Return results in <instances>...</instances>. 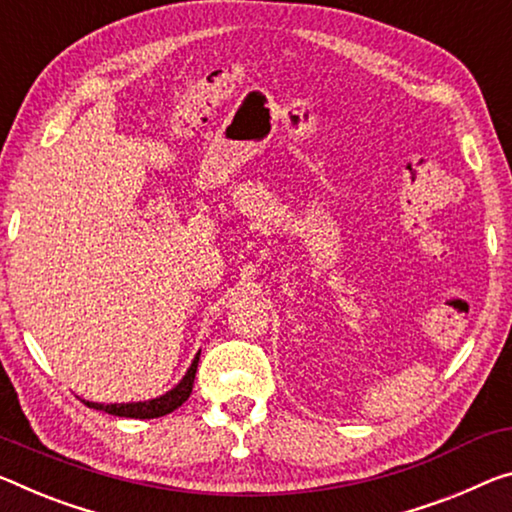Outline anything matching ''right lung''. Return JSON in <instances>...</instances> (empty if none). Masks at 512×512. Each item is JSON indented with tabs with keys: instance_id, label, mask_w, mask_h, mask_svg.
I'll list each match as a JSON object with an SVG mask.
<instances>
[{
	"instance_id": "right-lung-1",
	"label": "right lung",
	"mask_w": 512,
	"mask_h": 512,
	"mask_svg": "<svg viewBox=\"0 0 512 512\" xmlns=\"http://www.w3.org/2000/svg\"><path fill=\"white\" fill-rule=\"evenodd\" d=\"M198 360H200V353L196 355V360H193L191 369L186 371V376L180 380V385L170 389V392H166L164 396H159V399L143 401V403H111V405L91 403V401H84V403L93 410H104V412H109V415L129 417V419H157V417L170 415V412L180 408V405L191 396L193 380H196Z\"/></svg>"
}]
</instances>
